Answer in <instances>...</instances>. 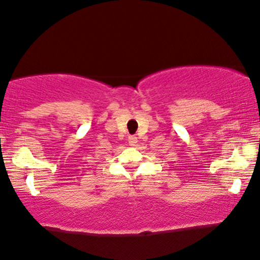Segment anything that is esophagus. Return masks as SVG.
Instances as JSON below:
<instances>
[{
	"mask_svg": "<svg viewBox=\"0 0 260 260\" xmlns=\"http://www.w3.org/2000/svg\"><path fill=\"white\" fill-rule=\"evenodd\" d=\"M127 141H129V144L131 145V147H135V145L137 144V137L136 136H129Z\"/></svg>",
	"mask_w": 260,
	"mask_h": 260,
	"instance_id": "34e87169",
	"label": "esophagus"
}]
</instances>
